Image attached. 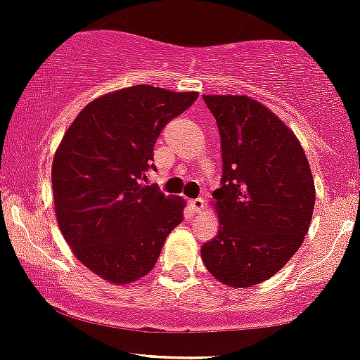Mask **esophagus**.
Wrapping results in <instances>:
<instances>
[{"mask_svg":"<svg viewBox=\"0 0 360 360\" xmlns=\"http://www.w3.org/2000/svg\"><path fill=\"white\" fill-rule=\"evenodd\" d=\"M204 199H193V200H191V207H192V211L193 212H202L204 211Z\"/></svg>","mask_w":360,"mask_h":360,"instance_id":"obj_1","label":"esophagus"}]
</instances>
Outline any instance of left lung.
<instances>
[{
    "label": "left lung",
    "mask_w": 360,
    "mask_h": 360,
    "mask_svg": "<svg viewBox=\"0 0 360 360\" xmlns=\"http://www.w3.org/2000/svg\"><path fill=\"white\" fill-rule=\"evenodd\" d=\"M216 117L223 153L212 192L219 231L202 245L205 269L229 288H252L300 250L313 217L314 180L300 139L246 95H202Z\"/></svg>",
    "instance_id": "1"
}]
</instances>
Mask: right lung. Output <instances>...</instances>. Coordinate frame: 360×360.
Returning <instances> with one entry per match:
<instances>
[{"label":"right lung","instance_id":"obj_1","mask_svg":"<svg viewBox=\"0 0 360 360\" xmlns=\"http://www.w3.org/2000/svg\"><path fill=\"white\" fill-rule=\"evenodd\" d=\"M197 91L136 84L98 96L76 115L52 160L56 219L71 252L112 284L151 272L185 200L143 185L153 148Z\"/></svg>","mask_w":360,"mask_h":360}]
</instances>
